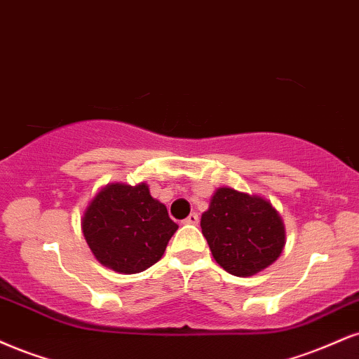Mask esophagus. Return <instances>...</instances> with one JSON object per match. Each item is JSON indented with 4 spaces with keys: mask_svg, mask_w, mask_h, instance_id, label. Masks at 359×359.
I'll return each instance as SVG.
<instances>
[{
    "mask_svg": "<svg viewBox=\"0 0 359 359\" xmlns=\"http://www.w3.org/2000/svg\"><path fill=\"white\" fill-rule=\"evenodd\" d=\"M197 222H198L197 212H192L187 219H184V224H197Z\"/></svg>",
    "mask_w": 359,
    "mask_h": 359,
    "instance_id": "34e87169",
    "label": "esophagus"
}]
</instances>
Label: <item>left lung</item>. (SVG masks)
<instances>
[{"label":"left lung","mask_w":359,"mask_h":359,"mask_svg":"<svg viewBox=\"0 0 359 359\" xmlns=\"http://www.w3.org/2000/svg\"><path fill=\"white\" fill-rule=\"evenodd\" d=\"M201 227L217 264L239 278L273 264L286 237L283 221L269 202L226 187L210 198Z\"/></svg>","instance_id":"1"}]
</instances>
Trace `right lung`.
I'll list each match as a JSON object with an SVG mask.
<instances>
[{"label":"right lung","instance_id":"right-lung-1","mask_svg":"<svg viewBox=\"0 0 359 359\" xmlns=\"http://www.w3.org/2000/svg\"><path fill=\"white\" fill-rule=\"evenodd\" d=\"M83 236L93 256L116 273L135 274L154 266L179 226L145 184H111L86 209Z\"/></svg>","mask_w":359,"mask_h":359}]
</instances>
